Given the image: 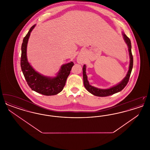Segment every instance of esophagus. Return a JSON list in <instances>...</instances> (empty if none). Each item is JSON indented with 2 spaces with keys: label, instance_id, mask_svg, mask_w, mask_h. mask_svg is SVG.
Listing matches in <instances>:
<instances>
[{
  "label": "esophagus",
  "instance_id": "esophagus-1",
  "mask_svg": "<svg viewBox=\"0 0 150 150\" xmlns=\"http://www.w3.org/2000/svg\"><path fill=\"white\" fill-rule=\"evenodd\" d=\"M79 62H81V60H80V59H79Z\"/></svg>",
  "mask_w": 150,
  "mask_h": 150
}]
</instances>
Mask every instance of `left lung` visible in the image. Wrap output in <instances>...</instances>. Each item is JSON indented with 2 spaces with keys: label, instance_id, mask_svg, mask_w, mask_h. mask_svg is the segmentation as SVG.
Instances as JSON below:
<instances>
[{
  "label": "left lung",
  "instance_id": "left-lung-1",
  "mask_svg": "<svg viewBox=\"0 0 150 150\" xmlns=\"http://www.w3.org/2000/svg\"><path fill=\"white\" fill-rule=\"evenodd\" d=\"M122 35L124 39L127 43L128 47L129 52V56H130V64L129 70L126 76L124 79L120 83L117 84L116 86H114L109 89H99L97 88H96L94 86H91L89 83V81L87 79V76L86 74V66L84 64L83 66V81H84V85L86 88V89L89 92L92 94L94 96H98V97H106L112 94H114L115 93H117L119 92H120L122 91L125 86H127L129 81V79L130 76V74L133 69V57L132 53V45L130 39L124 33H122Z\"/></svg>",
  "mask_w": 150,
  "mask_h": 150
}]
</instances>
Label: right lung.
Listing matches in <instances>:
<instances>
[{"instance_id":"right-lung-1","label":"right lung","mask_w":150,"mask_h":150,"mask_svg":"<svg viewBox=\"0 0 150 150\" xmlns=\"http://www.w3.org/2000/svg\"><path fill=\"white\" fill-rule=\"evenodd\" d=\"M35 26V25L30 28L23 39L21 57L22 71L28 84L33 91L45 96L56 95L64 89L67 78L74 64L72 62H70L62 65L57 74V76L54 78L45 76L36 71L28 62L26 56L28 40L30 33Z\"/></svg>"}]
</instances>
